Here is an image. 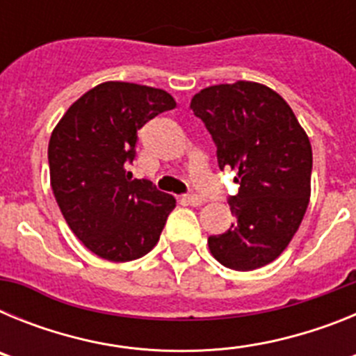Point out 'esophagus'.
Here are the masks:
<instances>
[{
	"instance_id": "esophagus-1",
	"label": "esophagus",
	"mask_w": 356,
	"mask_h": 356,
	"mask_svg": "<svg viewBox=\"0 0 356 356\" xmlns=\"http://www.w3.org/2000/svg\"><path fill=\"white\" fill-rule=\"evenodd\" d=\"M184 201L191 207H200V205H203V203H205V197L197 196V194H188V196L184 197Z\"/></svg>"
}]
</instances>
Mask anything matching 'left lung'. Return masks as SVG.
<instances>
[{
  "label": "left lung",
  "instance_id": "8db88e82",
  "mask_svg": "<svg viewBox=\"0 0 356 356\" xmlns=\"http://www.w3.org/2000/svg\"><path fill=\"white\" fill-rule=\"evenodd\" d=\"M217 147L219 168L237 169L235 222L209 237L225 267L253 271L284 253L310 200L312 146L284 97L254 81L212 85L191 102Z\"/></svg>",
  "mask_w": 356,
  "mask_h": 356
}]
</instances>
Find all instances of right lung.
<instances>
[{
  "instance_id": "right-lung-1",
  "label": "right lung",
  "mask_w": 356,
  "mask_h": 356,
  "mask_svg": "<svg viewBox=\"0 0 356 356\" xmlns=\"http://www.w3.org/2000/svg\"><path fill=\"white\" fill-rule=\"evenodd\" d=\"M176 106L162 89L128 81L96 85L72 103L49 139V178L65 222L87 250L130 262L159 242L176 200L134 180L137 131Z\"/></svg>"
}]
</instances>
